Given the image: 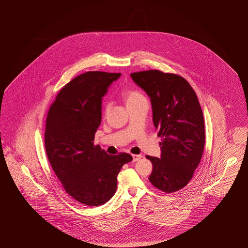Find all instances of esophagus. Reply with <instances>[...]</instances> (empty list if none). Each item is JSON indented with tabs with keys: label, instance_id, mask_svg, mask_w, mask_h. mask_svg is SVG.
Returning a JSON list of instances; mask_svg holds the SVG:
<instances>
[{
	"label": "esophagus",
	"instance_id": "esophagus-1",
	"mask_svg": "<svg viewBox=\"0 0 248 248\" xmlns=\"http://www.w3.org/2000/svg\"><path fill=\"white\" fill-rule=\"evenodd\" d=\"M132 157H133V161L137 162V161H139L141 158L142 156L140 154H133Z\"/></svg>",
	"mask_w": 248,
	"mask_h": 248
}]
</instances>
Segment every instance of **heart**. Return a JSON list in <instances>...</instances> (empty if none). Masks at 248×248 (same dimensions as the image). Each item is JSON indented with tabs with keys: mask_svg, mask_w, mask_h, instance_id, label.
<instances>
[{
	"mask_svg": "<svg viewBox=\"0 0 248 248\" xmlns=\"http://www.w3.org/2000/svg\"><path fill=\"white\" fill-rule=\"evenodd\" d=\"M123 98L125 102L126 106H128L130 104H133L139 100L146 99L142 93L138 90H135V89H126L125 91H124Z\"/></svg>",
	"mask_w": 248,
	"mask_h": 248,
	"instance_id": "b5f03b06",
	"label": "heart"
}]
</instances>
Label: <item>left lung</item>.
I'll return each instance as SVG.
<instances>
[{"label": "left lung", "mask_w": 248, "mask_h": 248, "mask_svg": "<svg viewBox=\"0 0 248 248\" xmlns=\"http://www.w3.org/2000/svg\"><path fill=\"white\" fill-rule=\"evenodd\" d=\"M130 75L150 96L154 126L162 138L161 157H146L153 164L149 180L164 192H176L192 178L203 153L204 121L198 97L177 74L150 70Z\"/></svg>", "instance_id": "left-lung-1"}]
</instances>
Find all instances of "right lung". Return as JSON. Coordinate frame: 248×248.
<instances>
[{
	"instance_id": "add662e5",
	"label": "right lung",
	"mask_w": 248,
	"mask_h": 248,
	"mask_svg": "<svg viewBox=\"0 0 248 248\" xmlns=\"http://www.w3.org/2000/svg\"><path fill=\"white\" fill-rule=\"evenodd\" d=\"M121 73L88 71L67 83L48 110L45 144L49 163L73 199L102 205L117 189V176L133 160L125 153L109 155L94 134L101 123L102 97Z\"/></svg>"
}]
</instances>
